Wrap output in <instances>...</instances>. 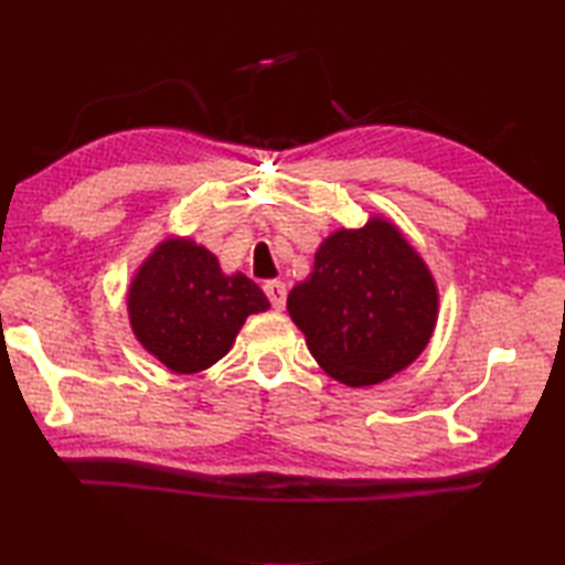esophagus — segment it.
<instances>
[{
	"label": "esophagus",
	"instance_id": "esophagus-1",
	"mask_svg": "<svg viewBox=\"0 0 565 565\" xmlns=\"http://www.w3.org/2000/svg\"><path fill=\"white\" fill-rule=\"evenodd\" d=\"M264 294H267L274 310H284V306H286V284L284 281H267L264 284Z\"/></svg>",
	"mask_w": 565,
	"mask_h": 565
}]
</instances>
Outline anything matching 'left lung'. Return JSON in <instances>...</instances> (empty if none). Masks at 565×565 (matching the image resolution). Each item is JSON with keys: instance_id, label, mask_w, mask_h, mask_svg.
I'll use <instances>...</instances> for the list:
<instances>
[{"instance_id": "1", "label": "left lung", "mask_w": 565, "mask_h": 565, "mask_svg": "<svg viewBox=\"0 0 565 565\" xmlns=\"http://www.w3.org/2000/svg\"><path fill=\"white\" fill-rule=\"evenodd\" d=\"M289 316L328 376L374 386L411 366L437 322V286L398 227L371 218L316 252L313 274L289 294Z\"/></svg>"}]
</instances>
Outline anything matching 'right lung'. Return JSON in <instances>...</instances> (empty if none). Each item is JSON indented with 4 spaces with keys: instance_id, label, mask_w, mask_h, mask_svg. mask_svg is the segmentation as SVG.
I'll return each mask as SVG.
<instances>
[{
    "instance_id": "obj_1",
    "label": "right lung",
    "mask_w": 565,
    "mask_h": 565,
    "mask_svg": "<svg viewBox=\"0 0 565 565\" xmlns=\"http://www.w3.org/2000/svg\"><path fill=\"white\" fill-rule=\"evenodd\" d=\"M267 308L255 281L245 274L225 276L215 255L182 237L154 247L128 289L136 338L177 374H196L218 362L245 318Z\"/></svg>"
}]
</instances>
